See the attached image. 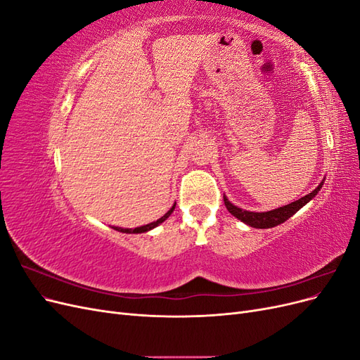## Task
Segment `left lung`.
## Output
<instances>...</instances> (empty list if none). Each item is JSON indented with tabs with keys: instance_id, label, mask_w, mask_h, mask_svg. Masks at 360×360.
Segmentation results:
<instances>
[{
	"instance_id": "8db88e82",
	"label": "left lung",
	"mask_w": 360,
	"mask_h": 360,
	"mask_svg": "<svg viewBox=\"0 0 360 360\" xmlns=\"http://www.w3.org/2000/svg\"><path fill=\"white\" fill-rule=\"evenodd\" d=\"M321 186H323V181L311 193L304 195V197H302L300 200L294 201L291 204H287L284 207H279V209L270 210V212L257 213V212L242 210V209H238V207L233 205L225 197H224V202H225V207L228 209V212H230L233 216H236L237 219H240L242 222L248 224L249 226H254V228H271V226H276V225H279L282 222H285L288 217H291L294 213L299 212L304 204H307L308 201H311L315 197V195L319 193Z\"/></svg>"
}]
</instances>
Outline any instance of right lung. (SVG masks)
<instances>
[{"label": "right lung", "mask_w": 360, "mask_h": 360, "mask_svg": "<svg viewBox=\"0 0 360 360\" xmlns=\"http://www.w3.org/2000/svg\"><path fill=\"white\" fill-rule=\"evenodd\" d=\"M174 209H176V204H174L171 209L165 214H163L160 219H158L156 222H151V224H147V225H143V226H138V228H135V230H129V228H118V226H112V228H114V230H117V231H122V233H146V231H150L151 228H155V226H158L159 224H162L163 221H165L167 217L174 212Z\"/></svg>", "instance_id": "right-lung-1"}]
</instances>
